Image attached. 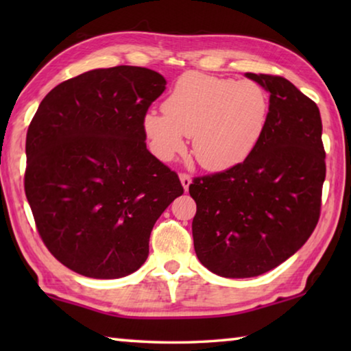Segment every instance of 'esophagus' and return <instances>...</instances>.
<instances>
[{
    "mask_svg": "<svg viewBox=\"0 0 351 351\" xmlns=\"http://www.w3.org/2000/svg\"><path fill=\"white\" fill-rule=\"evenodd\" d=\"M180 181H181V184H182L184 190H186V192H187L190 182H192V178H190L187 173H181V175H180Z\"/></svg>",
    "mask_w": 351,
    "mask_h": 351,
    "instance_id": "1",
    "label": "esophagus"
}]
</instances>
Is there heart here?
Masks as SVG:
<instances>
[{"instance_id":"b5f03b06","label":"heart","mask_w":351,"mask_h":351,"mask_svg":"<svg viewBox=\"0 0 351 351\" xmlns=\"http://www.w3.org/2000/svg\"><path fill=\"white\" fill-rule=\"evenodd\" d=\"M164 112L148 110L142 132L152 152L171 161L192 136L193 154L207 170L241 164L265 133L269 96L257 82L187 73L162 104Z\"/></svg>"}]
</instances>
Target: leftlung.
<instances>
[{
  "mask_svg": "<svg viewBox=\"0 0 351 351\" xmlns=\"http://www.w3.org/2000/svg\"><path fill=\"white\" fill-rule=\"evenodd\" d=\"M246 77L269 93L263 136L241 164L189 187L195 252L228 278L265 274L299 251L319 221L325 181L317 105L283 77Z\"/></svg>",
  "mask_w": 351,
  "mask_h": 351,
  "instance_id": "8db88e82",
  "label": "left lung"
}]
</instances>
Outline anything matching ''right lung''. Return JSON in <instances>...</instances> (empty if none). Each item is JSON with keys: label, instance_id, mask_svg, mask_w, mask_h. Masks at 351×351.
Returning <instances> with one entry per match:
<instances>
[{"label": "right lung", "instance_id": "1", "mask_svg": "<svg viewBox=\"0 0 351 351\" xmlns=\"http://www.w3.org/2000/svg\"><path fill=\"white\" fill-rule=\"evenodd\" d=\"M165 85L141 66L88 71L47 93L27 128L25 190L35 224L77 274L138 271L154 223L184 193L142 132V116Z\"/></svg>", "mask_w": 351, "mask_h": 351}]
</instances>
